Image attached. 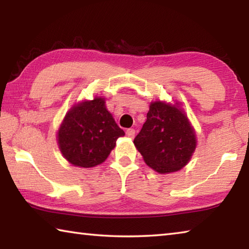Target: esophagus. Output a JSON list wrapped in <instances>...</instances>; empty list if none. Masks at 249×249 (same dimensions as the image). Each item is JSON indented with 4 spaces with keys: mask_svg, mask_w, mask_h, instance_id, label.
I'll list each match as a JSON object with an SVG mask.
<instances>
[{
    "mask_svg": "<svg viewBox=\"0 0 249 249\" xmlns=\"http://www.w3.org/2000/svg\"><path fill=\"white\" fill-rule=\"evenodd\" d=\"M126 135H127L129 138H134V136H135V129L128 128L127 130H126Z\"/></svg>",
    "mask_w": 249,
    "mask_h": 249,
    "instance_id": "esophagus-1",
    "label": "esophagus"
}]
</instances>
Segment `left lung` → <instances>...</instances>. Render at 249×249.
Listing matches in <instances>:
<instances>
[{
    "label": "left lung",
    "mask_w": 249,
    "mask_h": 249,
    "mask_svg": "<svg viewBox=\"0 0 249 249\" xmlns=\"http://www.w3.org/2000/svg\"><path fill=\"white\" fill-rule=\"evenodd\" d=\"M134 145L151 169L171 174L190 161L196 147V134L179 102L159 100L150 103Z\"/></svg>",
    "instance_id": "8db88e82"
}]
</instances>
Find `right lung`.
<instances>
[{
    "label": "right lung",
    "instance_id": "right-lung-1",
    "mask_svg": "<svg viewBox=\"0 0 249 249\" xmlns=\"http://www.w3.org/2000/svg\"><path fill=\"white\" fill-rule=\"evenodd\" d=\"M124 135L105 107V99L95 96L71 107L59 126L57 142L71 165L92 168L105 161Z\"/></svg>",
    "mask_w": 249,
    "mask_h": 249
}]
</instances>
